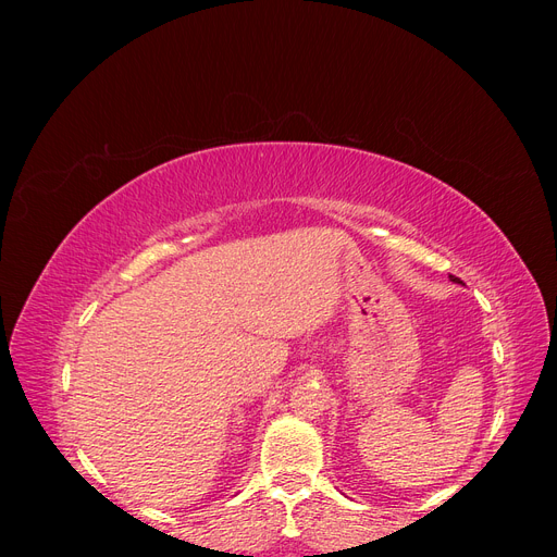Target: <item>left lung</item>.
Segmentation results:
<instances>
[{
    "mask_svg": "<svg viewBox=\"0 0 557 557\" xmlns=\"http://www.w3.org/2000/svg\"><path fill=\"white\" fill-rule=\"evenodd\" d=\"M450 281H455V283H462L458 276H450Z\"/></svg>",
    "mask_w": 557,
    "mask_h": 557,
    "instance_id": "obj_1",
    "label": "left lung"
}]
</instances>
